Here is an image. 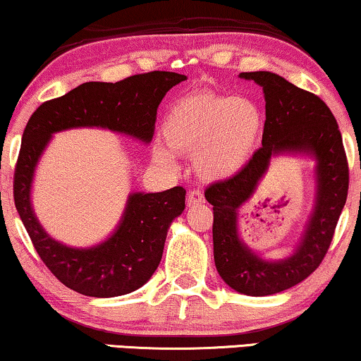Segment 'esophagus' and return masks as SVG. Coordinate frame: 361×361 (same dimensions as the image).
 Returning <instances> with one entry per match:
<instances>
[{"label":"esophagus","instance_id":"1","mask_svg":"<svg viewBox=\"0 0 361 361\" xmlns=\"http://www.w3.org/2000/svg\"><path fill=\"white\" fill-rule=\"evenodd\" d=\"M205 199L204 195H202L200 190H190L189 195H187V205H199V204H204Z\"/></svg>","mask_w":361,"mask_h":361}]
</instances>
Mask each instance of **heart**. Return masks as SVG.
I'll use <instances>...</instances> for the list:
<instances>
[{"mask_svg": "<svg viewBox=\"0 0 361 361\" xmlns=\"http://www.w3.org/2000/svg\"><path fill=\"white\" fill-rule=\"evenodd\" d=\"M263 131L255 102L214 90H197L172 103L161 123L162 145L152 159L176 169L174 154L194 156L197 174L210 182L228 180L248 164Z\"/></svg>", "mask_w": 361, "mask_h": 361, "instance_id": "b5f03b06", "label": "heart"}]
</instances>
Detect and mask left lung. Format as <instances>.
<instances>
[{
  "mask_svg": "<svg viewBox=\"0 0 361 361\" xmlns=\"http://www.w3.org/2000/svg\"><path fill=\"white\" fill-rule=\"evenodd\" d=\"M241 78L263 87L266 121L263 146L241 172L212 184L205 199L214 205V258L221 279L246 295H271L299 284L327 255L348 194V162L342 135L330 108L314 93L273 72H241ZM279 154L312 155L316 165V204L295 253L266 262L238 235V210L247 201Z\"/></svg>",
  "mask_w": 361,
  "mask_h": 361,
  "instance_id": "1",
  "label": "left lung"
}]
</instances>
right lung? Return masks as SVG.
Wrapping results in <instances>:
<instances>
[{"label": "right lung", "instance_id": "add662e5", "mask_svg": "<svg viewBox=\"0 0 361 361\" xmlns=\"http://www.w3.org/2000/svg\"><path fill=\"white\" fill-rule=\"evenodd\" d=\"M182 80L187 77L180 73L154 71L116 83L87 82L44 102L29 118L14 169V205L44 264L75 293L115 298L145 286L161 263L172 220L185 209V189L133 192L111 236L90 248H72L49 236L32 210L34 171L44 149L54 133L72 128H106L149 142L157 106Z\"/></svg>", "mask_w": 361, "mask_h": 361}]
</instances>
